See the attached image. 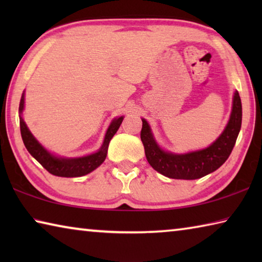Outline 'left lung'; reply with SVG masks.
Listing matches in <instances>:
<instances>
[{"mask_svg":"<svg viewBox=\"0 0 262 262\" xmlns=\"http://www.w3.org/2000/svg\"><path fill=\"white\" fill-rule=\"evenodd\" d=\"M242 100L234 91L230 119L221 135L205 149L186 154L170 152L161 148L152 134L151 127L142 119L141 140L145 157L155 170L172 179L194 180L216 171L229 158L242 127Z\"/></svg>","mask_w":262,"mask_h":262,"instance_id":"obj_1","label":"left lung"}]
</instances>
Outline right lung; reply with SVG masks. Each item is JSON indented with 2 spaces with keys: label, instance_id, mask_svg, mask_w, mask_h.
I'll return each instance as SVG.
<instances>
[{
  "label": "right lung",
  "instance_id": "obj_1",
  "mask_svg": "<svg viewBox=\"0 0 262 262\" xmlns=\"http://www.w3.org/2000/svg\"><path fill=\"white\" fill-rule=\"evenodd\" d=\"M24 103L25 91H23V95H21L19 103L20 134L25 148L28 149L31 156L37 159L50 173L57 177H66V178H74V177L85 176L96 170L97 167L100 166L101 164L104 163L106 156H107L110 141L112 140L115 133L118 132L123 118H125L117 117L113 119L112 122L110 123L107 130H106L103 144H101L98 151L86 155V156L83 157H60L48 151L45 147H42V145L39 143V141L33 136L32 133L30 132L23 119Z\"/></svg>",
  "mask_w": 262,
  "mask_h": 262
}]
</instances>
